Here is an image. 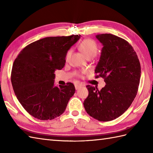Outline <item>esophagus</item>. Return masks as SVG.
<instances>
[{"label": "esophagus", "instance_id": "obj_1", "mask_svg": "<svg viewBox=\"0 0 153 153\" xmlns=\"http://www.w3.org/2000/svg\"><path fill=\"white\" fill-rule=\"evenodd\" d=\"M79 87H81V85H75V88H76V90L79 89Z\"/></svg>", "mask_w": 153, "mask_h": 153}]
</instances>
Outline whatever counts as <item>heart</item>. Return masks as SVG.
Segmentation results:
<instances>
[{
	"instance_id": "heart-1",
	"label": "heart",
	"mask_w": 153,
	"mask_h": 153,
	"mask_svg": "<svg viewBox=\"0 0 153 153\" xmlns=\"http://www.w3.org/2000/svg\"><path fill=\"white\" fill-rule=\"evenodd\" d=\"M79 50L82 52L83 54L85 55L86 58L89 56H95L97 54V51H98V47L96 43L94 41L87 39L83 41L79 46ZM71 51L69 50L66 54V60H68L69 59L71 56Z\"/></svg>"
}]
</instances>
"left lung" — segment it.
<instances>
[{
  "label": "left lung",
  "mask_w": 153,
  "mask_h": 153,
  "mask_svg": "<svg viewBox=\"0 0 153 153\" xmlns=\"http://www.w3.org/2000/svg\"><path fill=\"white\" fill-rule=\"evenodd\" d=\"M102 45L95 72L105 79L99 91L87 85L89 95L83 102L87 114L99 121L118 118L128 109L137 95L141 77L137 55L128 41L112 34H98Z\"/></svg>",
  "instance_id": "1"
}]
</instances>
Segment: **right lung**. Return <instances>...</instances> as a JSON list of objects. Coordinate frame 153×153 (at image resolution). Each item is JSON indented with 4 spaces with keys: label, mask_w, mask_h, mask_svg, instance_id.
<instances>
[{
    "label": "right lung",
    "mask_w": 153,
    "mask_h": 153,
    "mask_svg": "<svg viewBox=\"0 0 153 153\" xmlns=\"http://www.w3.org/2000/svg\"><path fill=\"white\" fill-rule=\"evenodd\" d=\"M81 35L49 37L23 49L14 62L13 89L19 102L34 118L53 120L60 116L75 93L73 83L54 85V71L63 68L68 51Z\"/></svg>",
    "instance_id": "add662e5"
}]
</instances>
